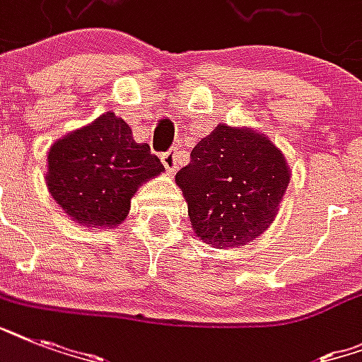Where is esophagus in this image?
Returning a JSON list of instances; mask_svg holds the SVG:
<instances>
[{"label": "esophagus", "instance_id": "esophagus-1", "mask_svg": "<svg viewBox=\"0 0 362 362\" xmlns=\"http://www.w3.org/2000/svg\"><path fill=\"white\" fill-rule=\"evenodd\" d=\"M161 161H163L165 170H167L169 175H173L176 170V167H178V163H180V156H178V152H175V150H169V152L161 153Z\"/></svg>", "mask_w": 362, "mask_h": 362}]
</instances>
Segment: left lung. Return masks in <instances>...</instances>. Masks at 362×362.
I'll return each instance as SVG.
<instances>
[{"label":"left lung","instance_id":"obj_1","mask_svg":"<svg viewBox=\"0 0 362 362\" xmlns=\"http://www.w3.org/2000/svg\"><path fill=\"white\" fill-rule=\"evenodd\" d=\"M291 173L257 131L220 124L176 173L195 235L216 247L253 242L274 221Z\"/></svg>","mask_w":362,"mask_h":362}]
</instances>
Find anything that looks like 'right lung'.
I'll return each mask as SVG.
<instances>
[{
	"mask_svg": "<svg viewBox=\"0 0 362 362\" xmlns=\"http://www.w3.org/2000/svg\"><path fill=\"white\" fill-rule=\"evenodd\" d=\"M47 167L54 201L71 220L95 229L122 223L139 186L165 170L115 112L58 139L48 150Z\"/></svg>",
	"mask_w": 362,
	"mask_h": 362,
	"instance_id": "right-lung-1",
	"label": "right lung"
}]
</instances>
